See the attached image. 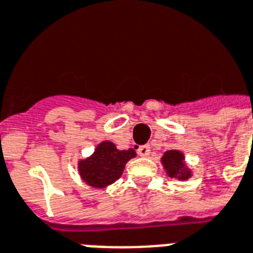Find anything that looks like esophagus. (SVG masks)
Returning a JSON list of instances; mask_svg holds the SVG:
<instances>
[{
	"label": "esophagus",
	"instance_id": "esophagus-1",
	"mask_svg": "<svg viewBox=\"0 0 253 253\" xmlns=\"http://www.w3.org/2000/svg\"><path fill=\"white\" fill-rule=\"evenodd\" d=\"M137 153L141 157H148L149 154H150V146L149 145H142V146L137 149Z\"/></svg>",
	"mask_w": 253,
	"mask_h": 253
}]
</instances>
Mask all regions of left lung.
I'll return each mask as SVG.
<instances>
[{
    "mask_svg": "<svg viewBox=\"0 0 253 253\" xmlns=\"http://www.w3.org/2000/svg\"><path fill=\"white\" fill-rule=\"evenodd\" d=\"M161 162L169 177L182 179V181L191 177V171L185 164V156L179 150L165 152L161 158Z\"/></svg>",
    "mask_w": 253,
    "mask_h": 253,
    "instance_id": "left-lung-1",
    "label": "left lung"
}]
</instances>
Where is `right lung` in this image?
<instances>
[{
    "instance_id": "add662e5",
    "label": "right lung",
    "mask_w": 253,
    "mask_h": 253,
    "mask_svg": "<svg viewBox=\"0 0 253 253\" xmlns=\"http://www.w3.org/2000/svg\"><path fill=\"white\" fill-rule=\"evenodd\" d=\"M133 157H136L133 149L119 150L111 141H103L91 157L79 161L78 168L84 182L101 189L116 182L124 171L125 164Z\"/></svg>"
}]
</instances>
